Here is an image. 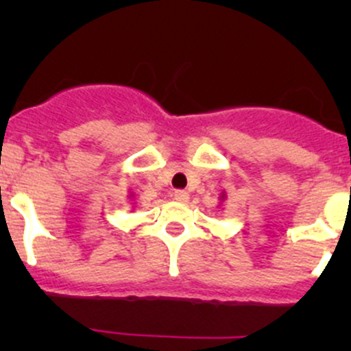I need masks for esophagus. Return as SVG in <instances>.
I'll return each mask as SVG.
<instances>
[{
	"label": "esophagus",
	"mask_w": 351,
	"mask_h": 351,
	"mask_svg": "<svg viewBox=\"0 0 351 351\" xmlns=\"http://www.w3.org/2000/svg\"><path fill=\"white\" fill-rule=\"evenodd\" d=\"M173 198H175L176 202H189V192H185V190H175V193H173Z\"/></svg>",
	"instance_id": "obj_1"
}]
</instances>
